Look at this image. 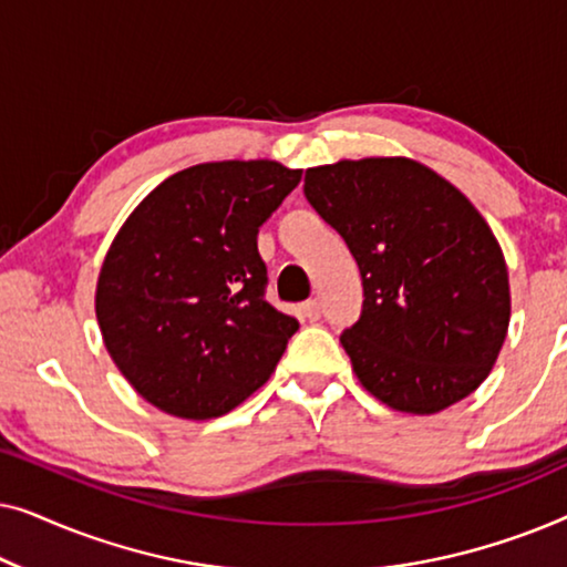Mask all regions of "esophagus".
I'll return each instance as SVG.
<instances>
[{
    "label": "esophagus",
    "mask_w": 567,
    "mask_h": 567,
    "mask_svg": "<svg viewBox=\"0 0 567 567\" xmlns=\"http://www.w3.org/2000/svg\"><path fill=\"white\" fill-rule=\"evenodd\" d=\"M299 309H301V315H305L309 322H317V320H320V315H322L320 312V301H317V299H307Z\"/></svg>",
    "instance_id": "obj_1"
}]
</instances>
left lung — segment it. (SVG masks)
Returning a JSON list of instances; mask_svg holds the SVG:
<instances>
[{
	"label": "left lung",
	"instance_id": "8db88e82",
	"mask_svg": "<svg viewBox=\"0 0 567 567\" xmlns=\"http://www.w3.org/2000/svg\"><path fill=\"white\" fill-rule=\"evenodd\" d=\"M305 196L359 262L363 307L340 343L402 413H439L491 374L511 317L498 239L452 183L405 157L312 167Z\"/></svg>",
	"mask_w": 567,
	"mask_h": 567
}]
</instances>
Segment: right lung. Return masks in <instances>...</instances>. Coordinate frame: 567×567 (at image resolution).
<instances>
[{"label":"right lung","mask_w":567,"mask_h":567,"mask_svg":"<svg viewBox=\"0 0 567 567\" xmlns=\"http://www.w3.org/2000/svg\"><path fill=\"white\" fill-rule=\"evenodd\" d=\"M301 169L206 162L159 183L123 224L97 278L105 348L169 415L208 421L268 382L297 317L266 301L258 229Z\"/></svg>","instance_id":"obj_1"}]
</instances>
